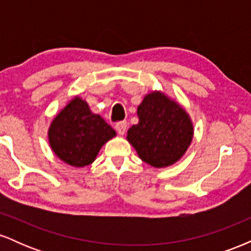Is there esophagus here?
<instances>
[{"instance_id": "1", "label": "esophagus", "mask_w": 251, "mask_h": 251, "mask_svg": "<svg viewBox=\"0 0 251 251\" xmlns=\"http://www.w3.org/2000/svg\"><path fill=\"white\" fill-rule=\"evenodd\" d=\"M116 129H117V132H118V133H119L120 135L125 134L126 129H127V123H126V122L117 123V124H116Z\"/></svg>"}]
</instances>
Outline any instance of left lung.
<instances>
[{"mask_svg": "<svg viewBox=\"0 0 251 251\" xmlns=\"http://www.w3.org/2000/svg\"><path fill=\"white\" fill-rule=\"evenodd\" d=\"M139 124L127 131V140L143 162L165 168L185 153L194 135L186 112L160 92L144 98L138 106Z\"/></svg>", "mask_w": 251, "mask_h": 251, "instance_id": "left-lung-1", "label": "left lung"}]
</instances>
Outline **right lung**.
<instances>
[{
    "mask_svg": "<svg viewBox=\"0 0 251 251\" xmlns=\"http://www.w3.org/2000/svg\"><path fill=\"white\" fill-rule=\"evenodd\" d=\"M116 131L101 117L89 111L87 102L75 98L51 123L48 138L60 159L72 166L93 163L98 152Z\"/></svg>",
    "mask_w": 251,
    "mask_h": 251,
    "instance_id": "right-lung-1",
    "label": "right lung"
}]
</instances>
